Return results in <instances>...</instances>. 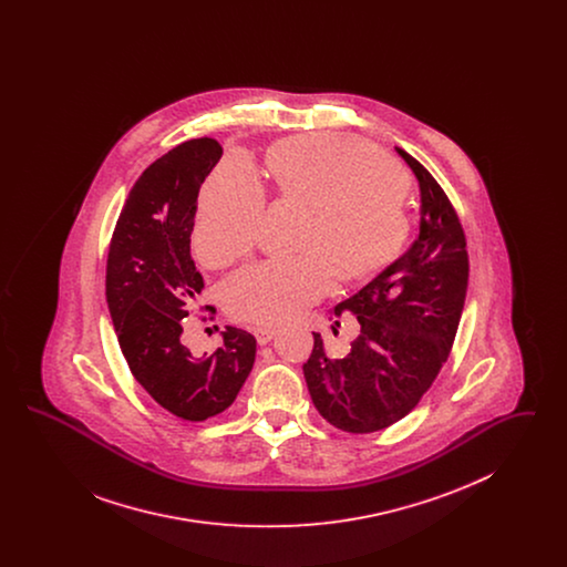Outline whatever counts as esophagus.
Masks as SVG:
<instances>
[{"instance_id":"34e87169","label":"esophagus","mask_w":567,"mask_h":567,"mask_svg":"<svg viewBox=\"0 0 567 567\" xmlns=\"http://www.w3.org/2000/svg\"><path fill=\"white\" fill-rule=\"evenodd\" d=\"M274 336H276V329H271V327H257L255 329V338H257L259 344H268L274 340Z\"/></svg>"}]
</instances>
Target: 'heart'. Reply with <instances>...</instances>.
Segmentation results:
<instances>
[{
    "mask_svg": "<svg viewBox=\"0 0 567 567\" xmlns=\"http://www.w3.org/2000/svg\"><path fill=\"white\" fill-rule=\"evenodd\" d=\"M280 202L301 208L285 261L248 266L223 289L229 315L252 324L285 323L323 296L331 276L352 285L384 270L408 238L405 178L370 142L352 134L291 135L266 155ZM264 190L240 162H223L199 193L193 243L208 266L250 252Z\"/></svg>",
    "mask_w": 567,
    "mask_h": 567,
    "instance_id": "b5f03b06",
    "label": "heart"
}]
</instances>
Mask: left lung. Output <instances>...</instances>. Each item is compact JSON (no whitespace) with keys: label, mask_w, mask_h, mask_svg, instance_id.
I'll list each match as a JSON object with an SVG mask.
<instances>
[{"label":"left lung","mask_w":567,"mask_h":567,"mask_svg":"<svg viewBox=\"0 0 567 567\" xmlns=\"http://www.w3.org/2000/svg\"><path fill=\"white\" fill-rule=\"evenodd\" d=\"M419 181V236L402 257L333 310L354 315L359 336L347 357L327 351L321 333L303 363L312 404L342 432L384 430L419 404L449 359L467 291V250L457 213L432 174L398 148Z\"/></svg>","instance_id":"1"}]
</instances>
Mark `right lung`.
Wrapping results in <instances>:
<instances>
[{"label":"right lung","mask_w":567,"mask_h":567,"mask_svg":"<svg viewBox=\"0 0 567 567\" xmlns=\"http://www.w3.org/2000/svg\"><path fill=\"white\" fill-rule=\"evenodd\" d=\"M223 155L213 137L187 140L148 165L116 220L106 301L118 347L146 393L185 421L227 410L250 374L257 340L227 327L220 349L195 357L181 342L204 278L190 257L197 195Z\"/></svg>","instance_id":"obj_1"}]
</instances>
